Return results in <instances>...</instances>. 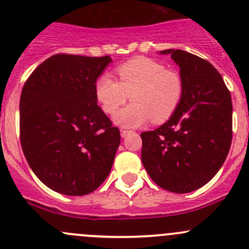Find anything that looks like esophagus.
<instances>
[{"instance_id": "1", "label": "esophagus", "mask_w": 249, "mask_h": 249, "mask_svg": "<svg viewBox=\"0 0 249 249\" xmlns=\"http://www.w3.org/2000/svg\"><path fill=\"white\" fill-rule=\"evenodd\" d=\"M132 133V130H127V129H121V137L122 138H125L128 134H130Z\"/></svg>"}]
</instances>
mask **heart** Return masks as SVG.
Listing matches in <instances>:
<instances>
[{
	"label": "heart",
	"mask_w": 249,
	"mask_h": 249,
	"mask_svg": "<svg viewBox=\"0 0 249 249\" xmlns=\"http://www.w3.org/2000/svg\"><path fill=\"white\" fill-rule=\"evenodd\" d=\"M120 81L104 72L95 81V97L107 114L114 115L125 104L133 103L115 116V124L124 128L142 125L150 120L162 124L173 116L183 98L180 75L166 70L154 59L139 56L117 68Z\"/></svg>",
	"instance_id": "heart-1"
}]
</instances>
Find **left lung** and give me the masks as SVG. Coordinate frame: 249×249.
Returning a JSON list of instances; mask_svg holds the SVG:
<instances>
[{"mask_svg": "<svg viewBox=\"0 0 249 249\" xmlns=\"http://www.w3.org/2000/svg\"><path fill=\"white\" fill-rule=\"evenodd\" d=\"M161 54H171L180 68L183 98L166 124L140 134L142 162L160 188L186 194L206 185L225 162L232 139V103L209 61L180 49Z\"/></svg>", "mask_w": 249, "mask_h": 249, "instance_id": "1", "label": "left lung"}]
</instances>
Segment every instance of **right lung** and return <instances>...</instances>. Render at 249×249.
<instances>
[{
    "label": "right lung",
    "instance_id": "obj_1",
    "mask_svg": "<svg viewBox=\"0 0 249 249\" xmlns=\"http://www.w3.org/2000/svg\"><path fill=\"white\" fill-rule=\"evenodd\" d=\"M109 55L55 54L29 76L20 95V142L38 179L52 190L83 196L107 178L120 129L98 107L95 81Z\"/></svg>",
    "mask_w": 249,
    "mask_h": 249
}]
</instances>
